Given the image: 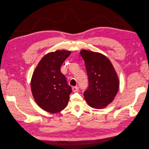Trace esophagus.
<instances>
[{
    "instance_id": "1",
    "label": "esophagus",
    "mask_w": 149,
    "mask_h": 149,
    "mask_svg": "<svg viewBox=\"0 0 149 149\" xmlns=\"http://www.w3.org/2000/svg\"><path fill=\"white\" fill-rule=\"evenodd\" d=\"M72 90L73 92H76L79 90V88H78V87H73Z\"/></svg>"
}]
</instances>
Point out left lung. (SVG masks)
I'll return each mask as SVG.
<instances>
[{
	"mask_svg": "<svg viewBox=\"0 0 149 149\" xmlns=\"http://www.w3.org/2000/svg\"><path fill=\"white\" fill-rule=\"evenodd\" d=\"M80 54L84 60L89 86L84 93L89 106L102 109L110 104L116 96L119 81L111 62L105 55L82 49Z\"/></svg>",
	"mask_w": 149,
	"mask_h": 149,
	"instance_id": "left-lung-1",
	"label": "left lung"
}]
</instances>
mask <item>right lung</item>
<instances>
[{
  "instance_id": "right-lung-1",
  "label": "right lung",
  "mask_w": 149,
  "mask_h": 149,
  "mask_svg": "<svg viewBox=\"0 0 149 149\" xmlns=\"http://www.w3.org/2000/svg\"><path fill=\"white\" fill-rule=\"evenodd\" d=\"M71 53L62 49L50 52L41 59L35 68L31 80V89L35 101L46 111L56 113L67 105L72 89L61 67Z\"/></svg>"
}]
</instances>
